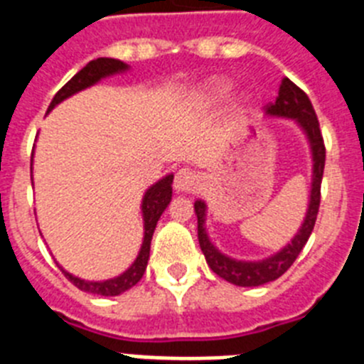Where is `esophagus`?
Listing matches in <instances>:
<instances>
[{"label": "esophagus", "mask_w": 364, "mask_h": 364, "mask_svg": "<svg viewBox=\"0 0 364 364\" xmlns=\"http://www.w3.org/2000/svg\"><path fill=\"white\" fill-rule=\"evenodd\" d=\"M198 186V175L188 167L184 169H180L178 173L175 175V189L178 193H189L195 191Z\"/></svg>", "instance_id": "1"}]
</instances>
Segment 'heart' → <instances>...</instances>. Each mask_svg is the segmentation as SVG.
<instances>
[{"label": "heart", "mask_w": 364, "mask_h": 364, "mask_svg": "<svg viewBox=\"0 0 364 364\" xmlns=\"http://www.w3.org/2000/svg\"><path fill=\"white\" fill-rule=\"evenodd\" d=\"M231 87L233 85H231V82H228V80H211V82L205 83L204 91H202V98H204L208 104H217V102H220V100H224L230 95Z\"/></svg>", "instance_id": "1"}]
</instances>
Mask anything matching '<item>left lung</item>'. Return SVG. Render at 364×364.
<instances>
[{
    "label": "left lung",
    "instance_id": "left-lung-1",
    "mask_svg": "<svg viewBox=\"0 0 364 364\" xmlns=\"http://www.w3.org/2000/svg\"><path fill=\"white\" fill-rule=\"evenodd\" d=\"M266 114L275 118H288L294 120L295 124L306 134L308 144L311 151V189H310V202H308L306 217L302 220L301 228L295 233L290 244H286L281 252L273 253L272 257L262 260H237L224 253L215 246L208 237L205 231V204L202 200L195 202V213L198 220V244L205 257V262L217 273L218 277L224 281L231 282L235 286H262L266 282H272L279 279L286 269L290 268L302 252L304 244L310 239L314 231L317 213H319L321 204V182H323L324 171V159H326V149H324L323 134L319 129V120L315 117L314 105L306 92L299 89L291 80L282 78L281 87H279V96L275 104H269L266 107Z\"/></svg>",
    "mask_w": 364,
    "mask_h": 364
}]
</instances>
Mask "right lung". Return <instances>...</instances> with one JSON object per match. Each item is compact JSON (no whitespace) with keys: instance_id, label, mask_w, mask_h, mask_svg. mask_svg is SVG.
Wrapping results in <instances>:
<instances>
[{"instance_id":"right-lung-1","label":"right lung","mask_w":364,"mask_h":364,"mask_svg":"<svg viewBox=\"0 0 364 364\" xmlns=\"http://www.w3.org/2000/svg\"><path fill=\"white\" fill-rule=\"evenodd\" d=\"M129 69V65L120 60H114V58H96L92 62L87 63L80 73H76L65 85L56 92V96L53 98L49 105V111H53L58 104H62L63 100H67L69 96L76 95V92L83 91L87 87L95 85L100 80L112 76V74L125 73ZM47 111V112H49ZM173 175H166L164 178H160L156 184L151 186L146 191L142 198V217H144V242L140 252H138L136 260L129 268L125 269L122 275L114 279H107V281H83L80 277H74L73 273L65 272L62 268L63 275L73 282L76 288L83 291H89V294L95 295H104V297H112V295H120L124 291H127L129 288H133L140 279H142L144 272L147 268V260H149V250H151V239H153L154 228H156V222H159L160 215L166 211V208L169 205L173 197Z\"/></svg>"}]
</instances>
